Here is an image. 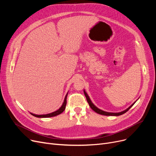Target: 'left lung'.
<instances>
[{"mask_svg":"<svg viewBox=\"0 0 156 156\" xmlns=\"http://www.w3.org/2000/svg\"><path fill=\"white\" fill-rule=\"evenodd\" d=\"M83 92H84V94H85V97L87 98V102H88V104L90 105V107L95 112L99 114H101V115H104V116H120V115H121V114H123L125 112H126L131 108L132 107V106L134 105V104L136 102V101H135L133 104H132V105H131L128 108H127L126 109H125L123 111H121V112H105V111H104L99 109L98 108H97L96 106L91 101V100H90V97H88V94L85 91V90H83Z\"/></svg>","mask_w":156,"mask_h":156,"instance_id":"8db88e82","label":"left lung"}]
</instances>
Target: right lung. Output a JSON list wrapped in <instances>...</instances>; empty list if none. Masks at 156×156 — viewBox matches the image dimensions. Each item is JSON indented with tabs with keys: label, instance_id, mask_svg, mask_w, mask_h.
Returning <instances> with one entry per match:
<instances>
[{
	"label": "right lung",
	"instance_id": "1",
	"mask_svg": "<svg viewBox=\"0 0 156 156\" xmlns=\"http://www.w3.org/2000/svg\"><path fill=\"white\" fill-rule=\"evenodd\" d=\"M67 95H68V94H66V97L64 98V100L62 105H61V107L58 110H57V111H55L53 112L49 113V114H42V115H37V114H33V113H31V112H30V114L34 116H35V117H37V118H51V117H54V116L59 115V114H61L64 111V109L66 108V103H67V101H66Z\"/></svg>",
	"mask_w": 156,
	"mask_h": 156
}]
</instances>
